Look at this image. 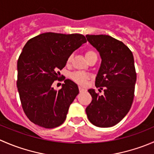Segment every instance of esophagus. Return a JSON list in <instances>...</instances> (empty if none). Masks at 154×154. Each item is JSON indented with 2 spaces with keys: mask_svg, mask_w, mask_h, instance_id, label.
Wrapping results in <instances>:
<instances>
[{
  "mask_svg": "<svg viewBox=\"0 0 154 154\" xmlns=\"http://www.w3.org/2000/svg\"><path fill=\"white\" fill-rule=\"evenodd\" d=\"M79 91H80V92H83V91H85L84 88H81V87H79Z\"/></svg>",
  "mask_w": 154,
  "mask_h": 154,
  "instance_id": "esophagus-1",
  "label": "esophagus"
}]
</instances>
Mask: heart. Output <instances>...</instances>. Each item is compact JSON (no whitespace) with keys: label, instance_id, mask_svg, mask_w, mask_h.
<instances>
[{"label":"heart","instance_id":"heart-1","mask_svg":"<svg viewBox=\"0 0 154 154\" xmlns=\"http://www.w3.org/2000/svg\"><path fill=\"white\" fill-rule=\"evenodd\" d=\"M86 57L87 60H89V59L92 58V57H97V53L94 51V50L88 49L86 51ZM71 60H72V55H70L67 59V63L69 64L71 63ZM70 78L72 81H74V83H77V84L80 85V86H84L86 83L87 80H88L89 77L86 73L81 72V71H74V72L71 73L69 75Z\"/></svg>","mask_w":154,"mask_h":154}]
</instances>
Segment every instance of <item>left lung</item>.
Listing matches in <instances>:
<instances>
[{"instance_id": "obj_1", "label": "left lung", "mask_w": 154, "mask_h": 154, "mask_svg": "<svg viewBox=\"0 0 154 154\" xmlns=\"http://www.w3.org/2000/svg\"><path fill=\"white\" fill-rule=\"evenodd\" d=\"M88 42L100 53L102 62L95 86L100 95L88 89L92 100L86 107L89 122L100 127L120 122L131 108L134 98L136 72L132 51L122 42L108 35H86Z\"/></svg>"}]
</instances>
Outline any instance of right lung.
<instances>
[{"instance_id": "obj_1", "label": "right lung", "mask_w": 154, "mask_h": 154, "mask_svg": "<svg viewBox=\"0 0 154 154\" xmlns=\"http://www.w3.org/2000/svg\"><path fill=\"white\" fill-rule=\"evenodd\" d=\"M82 34L45 32L30 38L18 60L17 87L21 106L29 120L45 128L65 122L71 103L79 94L77 84L65 80L62 88L52 87L68 57L83 43Z\"/></svg>"}]
</instances>
